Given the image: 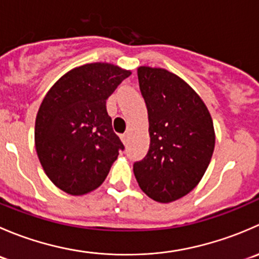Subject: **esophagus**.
Returning a JSON list of instances; mask_svg holds the SVG:
<instances>
[{
  "instance_id": "obj_1",
  "label": "esophagus",
  "mask_w": 259,
  "mask_h": 259,
  "mask_svg": "<svg viewBox=\"0 0 259 259\" xmlns=\"http://www.w3.org/2000/svg\"><path fill=\"white\" fill-rule=\"evenodd\" d=\"M121 140L124 144H126L127 142H129V133H125V134L121 135Z\"/></svg>"
}]
</instances>
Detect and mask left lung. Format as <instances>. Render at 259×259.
<instances>
[{"label":"left lung","mask_w":259,"mask_h":259,"mask_svg":"<svg viewBox=\"0 0 259 259\" xmlns=\"http://www.w3.org/2000/svg\"><path fill=\"white\" fill-rule=\"evenodd\" d=\"M138 79L149 117L150 146L134 163L140 189L159 203L192 192L213 155V120L200 96L173 72L140 66Z\"/></svg>","instance_id":"left-lung-1"}]
</instances>
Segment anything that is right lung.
<instances>
[{
  "instance_id": "right-lung-1",
  "label": "right lung",
  "mask_w": 259,
  "mask_h": 259,
  "mask_svg": "<svg viewBox=\"0 0 259 259\" xmlns=\"http://www.w3.org/2000/svg\"><path fill=\"white\" fill-rule=\"evenodd\" d=\"M130 74L108 62L86 64L60 77L44 98L36 116V151L49 179L67 194L100 187L124 150L106 100Z\"/></svg>"
}]
</instances>
